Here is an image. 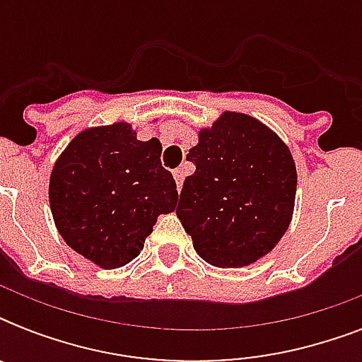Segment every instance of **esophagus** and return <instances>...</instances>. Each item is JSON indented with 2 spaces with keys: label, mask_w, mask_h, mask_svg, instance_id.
<instances>
[{
  "label": "esophagus",
  "mask_w": 362,
  "mask_h": 362,
  "mask_svg": "<svg viewBox=\"0 0 362 362\" xmlns=\"http://www.w3.org/2000/svg\"><path fill=\"white\" fill-rule=\"evenodd\" d=\"M173 176H175L176 187H178V192H180L182 184H184V170H182V169H176L175 173H173Z\"/></svg>",
  "instance_id": "obj_1"
}]
</instances>
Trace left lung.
Masks as SVG:
<instances>
[{
	"mask_svg": "<svg viewBox=\"0 0 362 362\" xmlns=\"http://www.w3.org/2000/svg\"><path fill=\"white\" fill-rule=\"evenodd\" d=\"M195 173L182 187L176 216L197 253L214 267L257 261L289 227L297 169L280 136L252 116L223 112L187 153Z\"/></svg>",
	"mask_w": 362,
	"mask_h": 362,
	"instance_id": "1",
	"label": "left lung"
}]
</instances>
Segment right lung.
<instances>
[{"label":"right lung","mask_w":362,"mask_h":362,"mask_svg":"<svg viewBox=\"0 0 362 362\" xmlns=\"http://www.w3.org/2000/svg\"><path fill=\"white\" fill-rule=\"evenodd\" d=\"M48 195L67 246L103 269L133 261L178 201L161 142L139 141L124 122L78 133L54 165Z\"/></svg>","instance_id":"add662e5"}]
</instances>
